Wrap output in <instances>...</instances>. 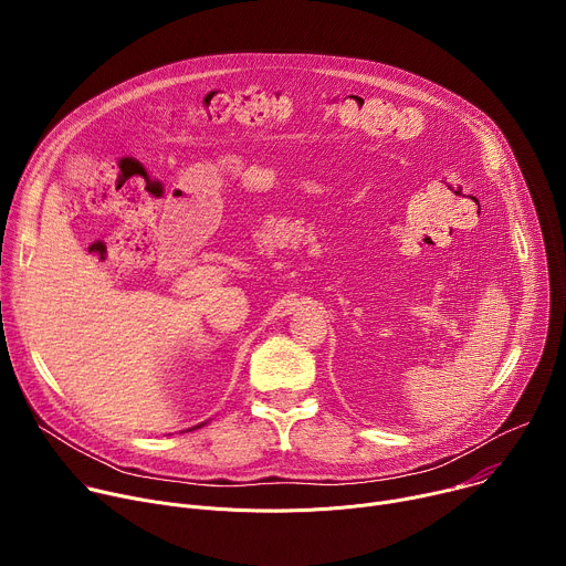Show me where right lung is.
Masks as SVG:
<instances>
[{
    "mask_svg": "<svg viewBox=\"0 0 566 566\" xmlns=\"http://www.w3.org/2000/svg\"><path fill=\"white\" fill-rule=\"evenodd\" d=\"M197 428H201V426H197ZM192 430H195V428H192Z\"/></svg>",
    "mask_w": 566,
    "mask_h": 566,
    "instance_id": "obj_1",
    "label": "right lung"
}]
</instances>
